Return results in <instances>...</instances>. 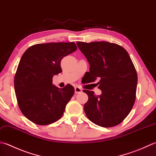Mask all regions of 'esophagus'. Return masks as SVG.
<instances>
[{"mask_svg": "<svg viewBox=\"0 0 156 156\" xmlns=\"http://www.w3.org/2000/svg\"><path fill=\"white\" fill-rule=\"evenodd\" d=\"M74 90H75V93H81L82 91V90L81 89V88L80 87H75L74 88Z\"/></svg>", "mask_w": 156, "mask_h": 156, "instance_id": "34e87169", "label": "esophagus"}]
</instances>
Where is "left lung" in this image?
Segmentation results:
<instances>
[{
  "mask_svg": "<svg viewBox=\"0 0 156 156\" xmlns=\"http://www.w3.org/2000/svg\"><path fill=\"white\" fill-rule=\"evenodd\" d=\"M90 64L88 82L99 79L101 94L83 90L88 97L84 105L87 118L98 126H115L129 114L136 98L137 74L128 52L115 43L77 42Z\"/></svg>",
  "mask_w": 156,
  "mask_h": 156,
  "instance_id": "8db88e82",
  "label": "left lung"
}]
</instances>
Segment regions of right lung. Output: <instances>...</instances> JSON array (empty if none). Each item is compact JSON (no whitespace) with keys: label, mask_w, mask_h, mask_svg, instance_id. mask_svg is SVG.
Instances as JSON below:
<instances>
[{"label":"right lung","mask_w":156,"mask_h":156,"mask_svg":"<svg viewBox=\"0 0 156 156\" xmlns=\"http://www.w3.org/2000/svg\"><path fill=\"white\" fill-rule=\"evenodd\" d=\"M77 49L74 42H51L30 47L21 57L14 79L21 112L32 122L47 125L62 116L74 93L68 84H53V77L62 72L61 61Z\"/></svg>","instance_id":"obj_1"}]
</instances>
